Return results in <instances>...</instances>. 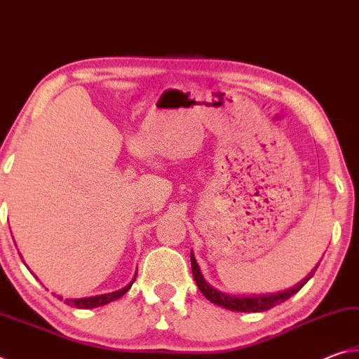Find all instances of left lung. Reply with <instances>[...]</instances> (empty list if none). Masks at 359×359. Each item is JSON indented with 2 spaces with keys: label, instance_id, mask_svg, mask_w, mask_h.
<instances>
[{
  "label": "left lung",
  "instance_id": "8db88e82",
  "mask_svg": "<svg viewBox=\"0 0 359 359\" xmlns=\"http://www.w3.org/2000/svg\"><path fill=\"white\" fill-rule=\"evenodd\" d=\"M191 258V272H193V277L194 280H196L198 288L201 290V293L208 297L210 302L217 304V306H220L223 309H228V311H234V312H264V311H269V309L276 307L277 304L285 302L287 299H290L291 296L296 294L297 291H299L304 285H306L309 280H311L312 276L315 274V271H317V267L309 274L306 278H302V280L294 285V287H291L285 291H277V293H267V294H228V293H223V291H218L217 288L210 287V285L204 280V277L201 274V271H199V266L196 263V259H194V255L191 252L190 255Z\"/></svg>",
  "mask_w": 359,
  "mask_h": 359
}]
</instances>
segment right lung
Returning <instances> with one entry per match:
<instances>
[{
	"mask_svg": "<svg viewBox=\"0 0 359 359\" xmlns=\"http://www.w3.org/2000/svg\"><path fill=\"white\" fill-rule=\"evenodd\" d=\"M136 277L133 278V280L126 285L125 288H121L118 291H112V293H107V294H100V296H92V297H81V299H65V304H68L71 307H76V309H95V307H101V306H106V304L112 302L115 299H118V297L123 296L126 291L131 288V285L135 283ZM60 301H63L62 296H58Z\"/></svg>",
	"mask_w": 359,
	"mask_h": 359,
	"instance_id": "obj_1",
	"label": "right lung"
}]
</instances>
